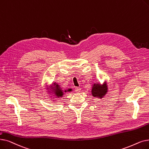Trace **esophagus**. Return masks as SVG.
<instances>
[{
  "label": "esophagus",
  "mask_w": 149,
  "mask_h": 149,
  "mask_svg": "<svg viewBox=\"0 0 149 149\" xmlns=\"http://www.w3.org/2000/svg\"><path fill=\"white\" fill-rule=\"evenodd\" d=\"M81 89L79 87H75V93H79Z\"/></svg>",
  "instance_id": "obj_1"
}]
</instances>
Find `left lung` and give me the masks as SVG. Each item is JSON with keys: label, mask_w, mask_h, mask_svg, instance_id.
Segmentation results:
<instances>
[{"label": "left lung", "mask_w": 149, "mask_h": 149, "mask_svg": "<svg viewBox=\"0 0 149 149\" xmlns=\"http://www.w3.org/2000/svg\"><path fill=\"white\" fill-rule=\"evenodd\" d=\"M107 92V86L104 84L101 86L99 84H94V87L92 89V94L94 97H102L104 96Z\"/></svg>", "instance_id": "left-lung-1"}]
</instances>
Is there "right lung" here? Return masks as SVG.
<instances>
[{
    "label": "right lung",
    "mask_w": 149,
    "mask_h": 149,
    "mask_svg": "<svg viewBox=\"0 0 149 149\" xmlns=\"http://www.w3.org/2000/svg\"><path fill=\"white\" fill-rule=\"evenodd\" d=\"M54 85L55 86L54 88H55V91L54 92L55 93V95H56V97H62L63 95V93L61 90H60V89L59 88V86H58V85H55V84H54ZM72 90L71 89H69L68 91H70Z\"/></svg>",
    "instance_id": "right-lung-1"
}]
</instances>
